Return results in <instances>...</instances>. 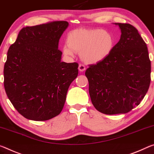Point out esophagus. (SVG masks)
Returning a JSON list of instances; mask_svg holds the SVG:
<instances>
[{"label":"esophagus","instance_id":"obj_1","mask_svg":"<svg viewBox=\"0 0 154 154\" xmlns=\"http://www.w3.org/2000/svg\"><path fill=\"white\" fill-rule=\"evenodd\" d=\"M79 69L80 72H84L85 69H86V67L85 66V65L83 64H80L79 66Z\"/></svg>","mask_w":154,"mask_h":154}]
</instances>
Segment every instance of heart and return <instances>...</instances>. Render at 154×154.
<instances>
[{
	"label": "heart",
	"mask_w": 154,
	"mask_h": 154,
	"mask_svg": "<svg viewBox=\"0 0 154 154\" xmlns=\"http://www.w3.org/2000/svg\"><path fill=\"white\" fill-rule=\"evenodd\" d=\"M67 46L64 53L72 56L74 52L80 53L81 59L88 63H97L109 56L115 46L111 32L100 29H78L68 34Z\"/></svg>",
	"instance_id": "b5f03b06"
}]
</instances>
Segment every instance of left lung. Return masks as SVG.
Returning <instances> with one entry per match:
<instances>
[{"mask_svg":"<svg viewBox=\"0 0 154 154\" xmlns=\"http://www.w3.org/2000/svg\"><path fill=\"white\" fill-rule=\"evenodd\" d=\"M122 31L119 42L106 59L89 65L92 104L106 115L127 113L140 104L151 81V61L147 44L130 24L115 23Z\"/></svg>","mask_w":154,"mask_h":154,"instance_id":"obj_1","label":"left lung"}]
</instances>
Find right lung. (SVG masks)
Wrapping results in <instances>:
<instances>
[{
	"label": "right lung",
	"mask_w": 154,
	"mask_h": 154,
	"mask_svg": "<svg viewBox=\"0 0 154 154\" xmlns=\"http://www.w3.org/2000/svg\"><path fill=\"white\" fill-rule=\"evenodd\" d=\"M66 21L26 26L7 52L4 87L7 97L28 119L46 121L60 114L79 63L61 62L58 48Z\"/></svg>",
	"instance_id": "add662e5"
}]
</instances>
